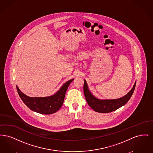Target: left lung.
Instances as JSON below:
<instances>
[{
	"instance_id": "left-lung-1",
	"label": "left lung",
	"mask_w": 153,
	"mask_h": 153,
	"mask_svg": "<svg viewBox=\"0 0 153 153\" xmlns=\"http://www.w3.org/2000/svg\"><path fill=\"white\" fill-rule=\"evenodd\" d=\"M136 85L135 82L131 90L123 97L116 99H99L89 91L86 80H84V93L88 104L95 111L99 113H108L124 105L131 98Z\"/></svg>"
}]
</instances>
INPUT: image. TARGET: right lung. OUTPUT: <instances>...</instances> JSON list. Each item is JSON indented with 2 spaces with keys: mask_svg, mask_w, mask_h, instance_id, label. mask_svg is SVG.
Returning <instances> with one entry per match:
<instances>
[{
  "mask_svg": "<svg viewBox=\"0 0 153 153\" xmlns=\"http://www.w3.org/2000/svg\"><path fill=\"white\" fill-rule=\"evenodd\" d=\"M74 79L65 82L54 95L46 97H30L24 94L16 85V89L22 101L30 109L37 113L49 115L56 112L62 107L66 92Z\"/></svg>",
  "mask_w": 153,
  "mask_h": 153,
  "instance_id": "add662e5",
  "label": "right lung"
}]
</instances>
